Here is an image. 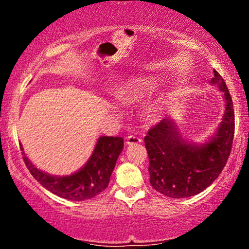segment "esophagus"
I'll return each instance as SVG.
<instances>
[{
	"label": "esophagus",
	"mask_w": 249,
	"mask_h": 249,
	"mask_svg": "<svg viewBox=\"0 0 249 249\" xmlns=\"http://www.w3.org/2000/svg\"><path fill=\"white\" fill-rule=\"evenodd\" d=\"M138 142H142V139L138 138L136 136H127L126 137V144L127 145H134L138 144Z\"/></svg>",
	"instance_id": "1"
}]
</instances>
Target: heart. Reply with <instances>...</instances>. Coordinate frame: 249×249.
Wrapping results in <instances>:
<instances>
[{"mask_svg": "<svg viewBox=\"0 0 249 249\" xmlns=\"http://www.w3.org/2000/svg\"><path fill=\"white\" fill-rule=\"evenodd\" d=\"M157 83L152 78H139L128 83L118 90V97L125 104H134L141 103L150 97L151 93L156 90ZM161 107L159 104H153L146 110L148 118L156 119L160 116Z\"/></svg>", "mask_w": 249, "mask_h": 249, "instance_id": "heart-1", "label": "heart"}]
</instances>
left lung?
I'll return each mask as SVG.
<instances>
[{
  "mask_svg": "<svg viewBox=\"0 0 249 249\" xmlns=\"http://www.w3.org/2000/svg\"><path fill=\"white\" fill-rule=\"evenodd\" d=\"M212 84L225 99V112L215 134L204 144L185 141L172 118H164L145 136L150 182L159 193L173 199L193 196L219 177L232 150L234 108L227 85L214 70Z\"/></svg>",
  "mask_w": 249,
  "mask_h": 249,
  "instance_id": "obj_1",
  "label": "left lung"
}]
</instances>
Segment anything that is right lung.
<instances>
[{
    "instance_id": "right-lung-1",
    "label": "right lung",
    "mask_w": 249,
    "mask_h": 249,
    "mask_svg": "<svg viewBox=\"0 0 249 249\" xmlns=\"http://www.w3.org/2000/svg\"><path fill=\"white\" fill-rule=\"evenodd\" d=\"M124 147L122 137H99L92 154L87 164L76 173L70 176H51L38 170L23 154V160L35 178L43 187L63 199L72 201H84L95 198L107 187L116 161ZM21 150L23 147L21 145Z\"/></svg>"
}]
</instances>
